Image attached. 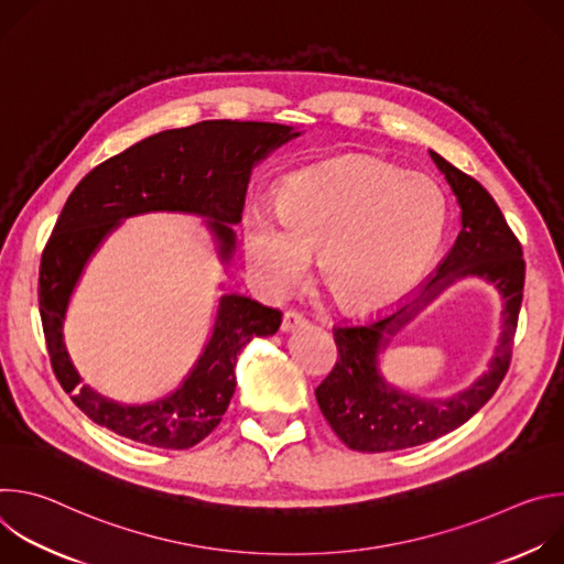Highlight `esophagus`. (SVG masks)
I'll list each match as a JSON object with an SVG mask.
<instances>
[{"mask_svg": "<svg viewBox=\"0 0 564 564\" xmlns=\"http://www.w3.org/2000/svg\"><path fill=\"white\" fill-rule=\"evenodd\" d=\"M305 324H307V318H305L301 312L288 310V312L283 314V321H281V330H283V333H290V330H296V328H301V326H305Z\"/></svg>", "mask_w": 564, "mask_h": 564, "instance_id": "1", "label": "esophagus"}]
</instances>
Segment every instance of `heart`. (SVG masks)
Returning <instances> with one entry per match:
<instances>
[{
    "label": "heart",
    "mask_w": 564,
    "mask_h": 564,
    "mask_svg": "<svg viewBox=\"0 0 564 564\" xmlns=\"http://www.w3.org/2000/svg\"><path fill=\"white\" fill-rule=\"evenodd\" d=\"M444 220V196L429 178L366 158L333 160L288 176L276 209L248 207L243 250L254 281L285 294L321 247L318 272L333 299L348 312H372L420 281Z\"/></svg>",
    "instance_id": "b5f03b06"
}]
</instances>
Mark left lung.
Listing matches in <instances>:
<instances>
[{
  "instance_id": "1",
  "label": "left lung",
  "mask_w": 564,
  "mask_h": 564,
  "mask_svg": "<svg viewBox=\"0 0 564 564\" xmlns=\"http://www.w3.org/2000/svg\"><path fill=\"white\" fill-rule=\"evenodd\" d=\"M431 158L446 176L462 209L457 240L437 265L420 301L372 318L370 324L333 328L339 357L330 375L314 390L321 413L352 451L411 448L455 431L494 397L511 364L524 290L522 246L485 187L453 167L440 153L431 151ZM462 275L487 278L506 299L503 337L490 370L470 389L448 400H420L392 389L378 375V352L420 306Z\"/></svg>"
}]
</instances>
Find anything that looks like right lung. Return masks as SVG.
I'll list each match as a JSON object with an SVG mask.
<instances>
[{"mask_svg":"<svg viewBox=\"0 0 564 564\" xmlns=\"http://www.w3.org/2000/svg\"><path fill=\"white\" fill-rule=\"evenodd\" d=\"M299 135L274 122L205 120L160 131L105 160L70 192L40 265V314L53 372L73 404L98 426L155 448H192L223 420L236 388V359L254 337L281 326V310L240 294L220 296L212 337L183 386L153 401L127 406L83 386L66 346L64 316L73 288L98 246L122 218L147 212L207 216L220 259L234 250L252 167Z\"/></svg>","mask_w":564,"mask_h":564,"instance_id":"add662e5","label":"right lung"}]
</instances>
